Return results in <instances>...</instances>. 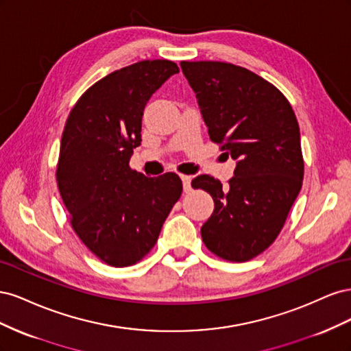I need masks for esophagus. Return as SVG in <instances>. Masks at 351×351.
I'll list each match as a JSON object with an SVG mask.
<instances>
[{"instance_id":"obj_1","label":"esophagus","mask_w":351,"mask_h":351,"mask_svg":"<svg viewBox=\"0 0 351 351\" xmlns=\"http://www.w3.org/2000/svg\"><path fill=\"white\" fill-rule=\"evenodd\" d=\"M180 177H182V182H183L184 192H186V193H189L190 190H192V186H190V182H192V177H190V176H184V174H182Z\"/></svg>"}]
</instances>
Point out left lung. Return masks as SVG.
Returning a JSON list of instances; mask_svg holds the SVG:
<instances>
[{"label": "left lung", "mask_w": 351, "mask_h": 351, "mask_svg": "<svg viewBox=\"0 0 351 351\" xmlns=\"http://www.w3.org/2000/svg\"><path fill=\"white\" fill-rule=\"evenodd\" d=\"M196 93L210 141L236 159L234 177L222 186L208 174L192 187L214 199V214L200 228L218 258L246 262L278 237L299 195L304 162L291 105L268 80L222 61H182Z\"/></svg>", "instance_id": "obj_1"}]
</instances>
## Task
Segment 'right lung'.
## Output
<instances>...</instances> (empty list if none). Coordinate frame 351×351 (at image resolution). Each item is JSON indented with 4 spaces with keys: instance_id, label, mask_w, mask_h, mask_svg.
<instances>
[{
    "instance_id": "right-lung-1",
    "label": "right lung",
    "mask_w": 351,
    "mask_h": 351,
    "mask_svg": "<svg viewBox=\"0 0 351 351\" xmlns=\"http://www.w3.org/2000/svg\"><path fill=\"white\" fill-rule=\"evenodd\" d=\"M176 73L169 60L115 70L82 95L66 121L56 173L60 195L74 232L110 267L142 261L182 196L176 173L149 178L129 165L142 142L146 102Z\"/></svg>"
}]
</instances>
